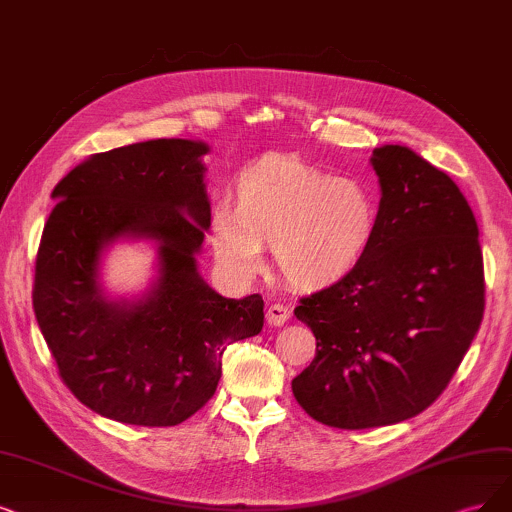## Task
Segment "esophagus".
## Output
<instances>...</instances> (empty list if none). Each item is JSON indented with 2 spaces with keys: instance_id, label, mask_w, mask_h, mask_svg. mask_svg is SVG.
I'll list each match as a JSON object with an SVG mask.
<instances>
[{
  "instance_id": "34e87169",
  "label": "esophagus",
  "mask_w": 512,
  "mask_h": 512,
  "mask_svg": "<svg viewBox=\"0 0 512 512\" xmlns=\"http://www.w3.org/2000/svg\"><path fill=\"white\" fill-rule=\"evenodd\" d=\"M289 316H291V308L282 304H272L268 306V312H266V320L272 327H282L289 320Z\"/></svg>"
}]
</instances>
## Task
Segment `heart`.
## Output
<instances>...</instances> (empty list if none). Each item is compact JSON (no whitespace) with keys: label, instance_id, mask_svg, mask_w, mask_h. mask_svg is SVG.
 <instances>
[{"label":"heart","instance_id":"b5f03b06","mask_svg":"<svg viewBox=\"0 0 512 512\" xmlns=\"http://www.w3.org/2000/svg\"><path fill=\"white\" fill-rule=\"evenodd\" d=\"M380 204L361 179L335 177L295 156H270L244 170L236 204L211 208L208 238L221 272L249 282L272 242L282 274L297 287L344 278L369 253Z\"/></svg>","mask_w":512,"mask_h":512}]
</instances>
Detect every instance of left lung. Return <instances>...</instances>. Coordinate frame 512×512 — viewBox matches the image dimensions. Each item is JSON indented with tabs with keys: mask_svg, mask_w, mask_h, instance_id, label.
Wrapping results in <instances>:
<instances>
[{
	"mask_svg": "<svg viewBox=\"0 0 512 512\" xmlns=\"http://www.w3.org/2000/svg\"><path fill=\"white\" fill-rule=\"evenodd\" d=\"M380 223L335 285L299 299L316 356L291 382L320 424L344 430L413 418L439 399L485 310L479 227L460 187L403 145L375 147Z\"/></svg>",
	"mask_w": 512,
	"mask_h": 512,
	"instance_id": "obj_1",
	"label": "left lung"
}]
</instances>
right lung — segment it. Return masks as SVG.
Wrapping results in <instances>:
<instances>
[{
	"mask_svg": "<svg viewBox=\"0 0 512 512\" xmlns=\"http://www.w3.org/2000/svg\"><path fill=\"white\" fill-rule=\"evenodd\" d=\"M208 145L156 139L94 154L54 187L35 259L33 310L61 380L109 420L177 426L215 394L223 350L263 327V299L206 285L196 253L211 219ZM118 237L159 242V278L107 300L98 261Z\"/></svg>",
	"mask_w": 512,
	"mask_h": 512,
	"instance_id": "obj_1",
	"label": "right lung"
}]
</instances>
